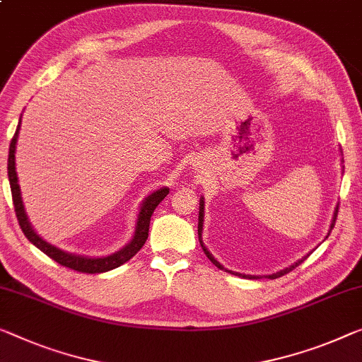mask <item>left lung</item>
Wrapping results in <instances>:
<instances>
[{
    "instance_id": "left-lung-1",
    "label": "left lung",
    "mask_w": 362,
    "mask_h": 362,
    "mask_svg": "<svg viewBox=\"0 0 362 362\" xmlns=\"http://www.w3.org/2000/svg\"><path fill=\"white\" fill-rule=\"evenodd\" d=\"M203 208H204V202L203 199H199V216H198V239H199V244H202V247H203V252L206 253V257L209 258V260H211L216 267H218L219 269H224V267L221 265V263L218 262V260H214V257L211 255V253H209L208 250H206V247L203 245V240H202V230H203ZM337 218H338V208H337V211H335V218H333V223H332V229L335 228V221H337ZM309 257V255H307ZM307 257H304V258H300L299 262H296L294 265H291L289 268H286V269H281V272H278V273H273V274H269V279H276V278H279V276H283V274H286V273H289V272H293V269L296 268V267H299L302 262L305 260ZM226 272H229V269H226ZM229 273H233V272H229ZM233 274H237V276H244V278H249V279H255V278H258V276H249V274H239V273H233Z\"/></svg>"
}]
</instances>
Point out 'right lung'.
I'll return each instance as SVG.
<instances>
[{
    "label": "right lung",
    "mask_w": 362,
    "mask_h": 362,
    "mask_svg": "<svg viewBox=\"0 0 362 362\" xmlns=\"http://www.w3.org/2000/svg\"><path fill=\"white\" fill-rule=\"evenodd\" d=\"M19 128H21V120H19V125H18V128H16V133L9 144L8 177H9L11 193H13L14 211H16V216H18L21 229H23V233L27 239H29L32 244L37 247V249H40L43 253H45V255L50 257L52 260L60 263L62 267L71 268V269H74V272H79V273L94 274V273L109 272V269L123 265V263L128 262L129 258H133L134 255H136V253L141 250L144 242H146V239H148L151 216H153L156 206H158V204L167 197L169 188H160V190L154 192L153 195H149L146 199H144L143 206H141V209H139L136 230H134L133 239L127 247H123L120 252L113 253V255H109V257H104V258H86V257H79V255H73V253L63 252L60 249H57V247L50 245L43 239H40V237L34 233V229L30 228L29 221H27V216L24 213L23 199H21V190H19V183H18V175H16V163H14L16 141H18Z\"/></svg>",
    "instance_id": "1"
}]
</instances>
